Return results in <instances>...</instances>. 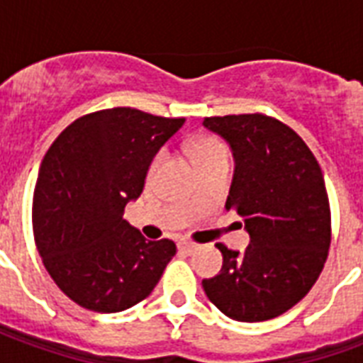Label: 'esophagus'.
Returning <instances> with one entry per match:
<instances>
[{
  "label": "esophagus",
  "instance_id": "1",
  "mask_svg": "<svg viewBox=\"0 0 363 363\" xmlns=\"http://www.w3.org/2000/svg\"><path fill=\"white\" fill-rule=\"evenodd\" d=\"M179 248H181L182 252L192 254L198 250L199 245H196V242H192V241H186V239H182V241H179Z\"/></svg>",
  "mask_w": 363,
  "mask_h": 363
}]
</instances>
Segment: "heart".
<instances>
[{"mask_svg":"<svg viewBox=\"0 0 363 363\" xmlns=\"http://www.w3.org/2000/svg\"><path fill=\"white\" fill-rule=\"evenodd\" d=\"M188 152H190V156L194 158V162L198 164L199 160L209 158V156H213V154L226 152V150H224V147H222L220 141H216V139H213V137H203V139L194 141L192 145H190V148H188ZM160 158H162V154H160L158 158H156L154 165L158 164Z\"/></svg>","mask_w":363,"mask_h":363,"instance_id":"b5f03b06","label":"heart"}]
</instances>
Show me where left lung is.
Listing matches in <instances>:
<instances>
[{"mask_svg": "<svg viewBox=\"0 0 363 363\" xmlns=\"http://www.w3.org/2000/svg\"><path fill=\"white\" fill-rule=\"evenodd\" d=\"M203 125L230 145L235 169L226 209L238 213L250 245L239 252L218 242L220 273L201 284L233 320H271L307 296L328 258L320 165L296 131L259 113L211 116Z\"/></svg>", "mask_w": 363, "mask_h": 363, "instance_id": "1", "label": "left lung"}]
</instances>
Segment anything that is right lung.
I'll use <instances>...</instances> for the list:
<instances>
[{"label":"right lung","mask_w":363,"mask_h":363,"mask_svg":"<svg viewBox=\"0 0 363 363\" xmlns=\"http://www.w3.org/2000/svg\"><path fill=\"white\" fill-rule=\"evenodd\" d=\"M184 118L131 107L81 116L45 154L33 194L37 250L58 288L88 311L121 313L143 301L175 256L122 218L145 188L158 150Z\"/></svg>","instance_id":"obj_1"}]
</instances>
